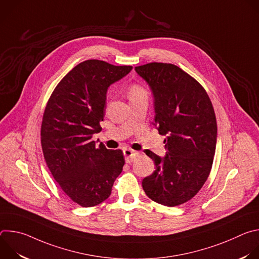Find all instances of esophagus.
Segmentation results:
<instances>
[{
	"mask_svg": "<svg viewBox=\"0 0 259 259\" xmlns=\"http://www.w3.org/2000/svg\"><path fill=\"white\" fill-rule=\"evenodd\" d=\"M123 154H124V156H125V160H126L127 163H131V162L134 160L135 156L137 155L136 152H134V151H132V150H130V149H125V150L123 151Z\"/></svg>",
	"mask_w": 259,
	"mask_h": 259,
	"instance_id": "1",
	"label": "esophagus"
}]
</instances>
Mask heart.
Wrapping results in <instances>:
<instances>
[{
	"mask_svg": "<svg viewBox=\"0 0 259 259\" xmlns=\"http://www.w3.org/2000/svg\"><path fill=\"white\" fill-rule=\"evenodd\" d=\"M140 95H145V90L143 89L142 86H140L139 84H131L128 88V96L129 98H134Z\"/></svg>",
	"mask_w": 259,
	"mask_h": 259,
	"instance_id": "1",
	"label": "heart"
}]
</instances>
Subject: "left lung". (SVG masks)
Instances as JSON below:
<instances>
[{
    "label": "left lung",
    "instance_id": "obj_1",
    "mask_svg": "<svg viewBox=\"0 0 259 259\" xmlns=\"http://www.w3.org/2000/svg\"><path fill=\"white\" fill-rule=\"evenodd\" d=\"M155 98V123L165 135L166 156L146 150L156 170L142 188L153 201L174 207L194 198L213 164L217 125L214 108L203 86L171 63L151 62L135 67Z\"/></svg>",
    "mask_w": 259,
    "mask_h": 259
}]
</instances>
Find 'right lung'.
Listing matches in <instances>:
<instances>
[{
    "label": "right lung",
    "mask_w": 259,
    "mask_h": 259,
    "mask_svg": "<svg viewBox=\"0 0 259 259\" xmlns=\"http://www.w3.org/2000/svg\"><path fill=\"white\" fill-rule=\"evenodd\" d=\"M132 66L102 60L79 63L58 83L43 115L41 143L46 164L61 190L82 207H93L112 193L125 164L121 150L96 146L106 92Z\"/></svg>",
    "instance_id": "1"
}]
</instances>
